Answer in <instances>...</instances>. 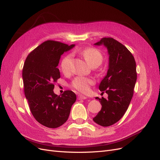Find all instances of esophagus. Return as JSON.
<instances>
[{"label": "esophagus", "mask_w": 160, "mask_h": 160, "mask_svg": "<svg viewBox=\"0 0 160 160\" xmlns=\"http://www.w3.org/2000/svg\"><path fill=\"white\" fill-rule=\"evenodd\" d=\"M78 100H84L87 98V97L82 94H78Z\"/></svg>", "instance_id": "esophagus-1"}]
</instances>
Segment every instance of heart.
I'll return each mask as SVG.
<instances>
[{"label":"heart","instance_id":"heart-1","mask_svg":"<svg viewBox=\"0 0 160 160\" xmlns=\"http://www.w3.org/2000/svg\"><path fill=\"white\" fill-rule=\"evenodd\" d=\"M81 54L84 58L86 61L92 67H98L103 61V56L99 50L94 48H88L82 49ZM72 55L68 54L62 59L60 63L61 70L63 73H68L70 70ZM94 82L93 79L83 76H78L73 80L72 86L81 92H87L90 86Z\"/></svg>","mask_w":160,"mask_h":160}]
</instances>
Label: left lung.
<instances>
[{
	"label": "left lung",
	"instance_id": "left-lung-1",
	"mask_svg": "<svg viewBox=\"0 0 160 160\" xmlns=\"http://www.w3.org/2000/svg\"><path fill=\"white\" fill-rule=\"evenodd\" d=\"M94 45L107 48L109 64L107 74L99 85L100 91L106 90L108 98L96 97L102 108L93 121L108 127L119 121L129 107L137 80L136 63L129 49L112 38H103Z\"/></svg>",
	"mask_w": 160,
	"mask_h": 160
}]
</instances>
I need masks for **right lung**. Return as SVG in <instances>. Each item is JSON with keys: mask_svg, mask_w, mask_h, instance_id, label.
I'll list each match as a JSON object with an SVG mask.
<instances>
[{"mask_svg": "<svg viewBox=\"0 0 160 160\" xmlns=\"http://www.w3.org/2000/svg\"><path fill=\"white\" fill-rule=\"evenodd\" d=\"M74 45L48 40L27 57L22 68L24 92L32 115L49 128H57L68 120L76 96L71 90L54 94V83L60 78L57 66L62 55Z\"/></svg>", "mask_w": 160, "mask_h": 160, "instance_id": "right-lung-1", "label": "right lung"}]
</instances>
